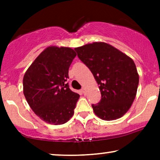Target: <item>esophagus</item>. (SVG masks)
Returning <instances> with one entry per match:
<instances>
[{"label":"esophagus","instance_id":"34e87169","mask_svg":"<svg viewBox=\"0 0 160 160\" xmlns=\"http://www.w3.org/2000/svg\"><path fill=\"white\" fill-rule=\"evenodd\" d=\"M81 92L82 93H83V95H85L86 94V89H85V88H82Z\"/></svg>","mask_w":160,"mask_h":160}]
</instances>
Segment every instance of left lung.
I'll use <instances>...</instances> for the list:
<instances>
[{"instance_id":"obj_1","label":"left lung","mask_w":160,"mask_h":160,"mask_svg":"<svg viewBox=\"0 0 160 160\" xmlns=\"http://www.w3.org/2000/svg\"><path fill=\"white\" fill-rule=\"evenodd\" d=\"M99 86L102 98L92 104L95 115L104 120L120 118L134 102L139 82L135 62L119 49L104 42L74 49Z\"/></svg>"}]
</instances>
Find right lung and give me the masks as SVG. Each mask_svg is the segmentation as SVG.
I'll use <instances>...</instances> for the list:
<instances>
[{"instance_id":"1","label":"right lung","mask_w":160,"mask_h":160,"mask_svg":"<svg viewBox=\"0 0 160 160\" xmlns=\"http://www.w3.org/2000/svg\"><path fill=\"white\" fill-rule=\"evenodd\" d=\"M77 56L69 47H47L23 78V92L29 106L46 122L61 125L74 115L80 95L70 89L68 69Z\"/></svg>"}]
</instances>
